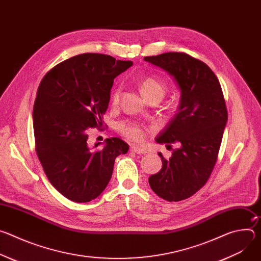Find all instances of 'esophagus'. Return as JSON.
Masks as SVG:
<instances>
[{
  "label": "esophagus",
  "instance_id": "1",
  "mask_svg": "<svg viewBox=\"0 0 261 261\" xmlns=\"http://www.w3.org/2000/svg\"><path fill=\"white\" fill-rule=\"evenodd\" d=\"M130 151L133 152V153H135V154H140V155L146 153V151L144 150V148H141V147L136 146V145H132V146L130 147Z\"/></svg>",
  "mask_w": 261,
  "mask_h": 261
}]
</instances>
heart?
<instances>
[{
  "label": "heart",
  "instance_id": "1",
  "mask_svg": "<svg viewBox=\"0 0 261 261\" xmlns=\"http://www.w3.org/2000/svg\"><path fill=\"white\" fill-rule=\"evenodd\" d=\"M140 90L143 96L147 99L155 95L163 96L166 88L161 82H159L154 77H145L140 83ZM120 96H121V88H117L114 91L113 96H111V102H113L114 105L118 104V102L120 101ZM121 132L126 138H128L133 142H142L146 137L147 128H145L139 123L125 122L121 125Z\"/></svg>",
  "mask_w": 261,
  "mask_h": 261
}]
</instances>
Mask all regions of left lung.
<instances>
[{
    "instance_id": "left-lung-1",
    "label": "left lung",
    "mask_w": 261,
    "mask_h": 261,
    "mask_svg": "<svg viewBox=\"0 0 261 261\" xmlns=\"http://www.w3.org/2000/svg\"><path fill=\"white\" fill-rule=\"evenodd\" d=\"M143 60L166 71L180 91L177 113L156 138L167 147H177L169 159L158 154L162 168L148 177L158 196L180 201L203 187L217 162L228 119L224 96L211 68L187 54L165 53Z\"/></svg>"
}]
</instances>
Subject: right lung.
I'll list each match as a JSON object with an SVG mask.
<instances>
[{"label":"right lung","instance_id":"add662e5","mask_svg":"<svg viewBox=\"0 0 261 261\" xmlns=\"http://www.w3.org/2000/svg\"><path fill=\"white\" fill-rule=\"evenodd\" d=\"M102 54L72 57L41 81L33 109L36 152L54 187L66 198L88 202L106 188L116 158L129 145L118 137L89 144L90 128L103 127L114 80L132 66Z\"/></svg>","mask_w":261,"mask_h":261}]
</instances>
